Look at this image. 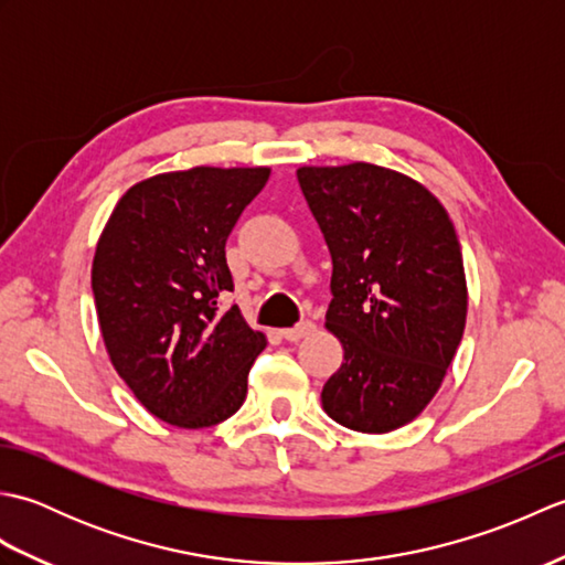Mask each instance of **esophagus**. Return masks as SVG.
<instances>
[{
    "label": "esophagus",
    "mask_w": 565,
    "mask_h": 565,
    "mask_svg": "<svg viewBox=\"0 0 565 565\" xmlns=\"http://www.w3.org/2000/svg\"><path fill=\"white\" fill-rule=\"evenodd\" d=\"M316 330V322H310V320H303V322H298L296 328H289V330H281V334H284V340H289V342H298V340H303V338H308L310 332Z\"/></svg>",
    "instance_id": "1"
}]
</instances>
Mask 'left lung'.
<instances>
[{
  "label": "left lung",
  "mask_w": 565,
  "mask_h": 565,
  "mask_svg": "<svg viewBox=\"0 0 565 565\" xmlns=\"http://www.w3.org/2000/svg\"><path fill=\"white\" fill-rule=\"evenodd\" d=\"M296 174L332 255L326 326L344 347L322 407L356 431L398 429L437 393L463 334L454 225L423 184L376 164Z\"/></svg>",
  "instance_id": "obj_1"
}]
</instances>
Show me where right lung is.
I'll return each mask as SVG.
<instances>
[{
  "instance_id": "obj_1",
  "label": "right lung",
  "mask_w": 565,
  "mask_h": 565,
  "mask_svg": "<svg viewBox=\"0 0 565 565\" xmlns=\"http://www.w3.org/2000/svg\"><path fill=\"white\" fill-rule=\"evenodd\" d=\"M269 179L267 167H194L130 186L92 264L111 364L162 423L199 429L237 413L267 347L239 308L225 239Z\"/></svg>"
}]
</instances>
